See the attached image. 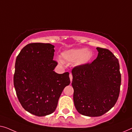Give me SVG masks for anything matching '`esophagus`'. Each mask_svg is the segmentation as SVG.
I'll use <instances>...</instances> for the list:
<instances>
[{
  "instance_id": "esophagus-1",
  "label": "esophagus",
  "mask_w": 132,
  "mask_h": 132,
  "mask_svg": "<svg viewBox=\"0 0 132 132\" xmlns=\"http://www.w3.org/2000/svg\"><path fill=\"white\" fill-rule=\"evenodd\" d=\"M69 78H70V82H72V78H73V76H72V73H70V75H69Z\"/></svg>"
}]
</instances>
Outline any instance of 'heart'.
Wrapping results in <instances>:
<instances>
[{
    "label": "heart",
    "mask_w": 132,
    "mask_h": 132,
    "mask_svg": "<svg viewBox=\"0 0 132 132\" xmlns=\"http://www.w3.org/2000/svg\"><path fill=\"white\" fill-rule=\"evenodd\" d=\"M61 56L66 61L69 62L76 61V64L81 65L86 63L91 59L92 53L86 48H73L63 52Z\"/></svg>",
    "instance_id": "b5f03b06"
}]
</instances>
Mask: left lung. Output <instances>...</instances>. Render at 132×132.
Here are the masks:
<instances>
[{
	"mask_svg": "<svg viewBox=\"0 0 132 132\" xmlns=\"http://www.w3.org/2000/svg\"><path fill=\"white\" fill-rule=\"evenodd\" d=\"M97 49L96 59L72 70L75 106L80 114L89 117L101 116L109 111L116 103L120 90L117 58L107 48Z\"/></svg>",
	"mask_w": 132,
	"mask_h": 132,
	"instance_id": "obj_1",
	"label": "left lung"
}]
</instances>
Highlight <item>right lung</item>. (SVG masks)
<instances>
[{
  "mask_svg": "<svg viewBox=\"0 0 132 132\" xmlns=\"http://www.w3.org/2000/svg\"><path fill=\"white\" fill-rule=\"evenodd\" d=\"M54 46L49 43L27 44L18 55L13 76L16 94L26 111L37 116L53 113L63 90L70 83L69 73L54 71Z\"/></svg>",
  "mask_w": 132,
  "mask_h": 132,
  "instance_id": "obj_1",
  "label": "right lung"
}]
</instances>
